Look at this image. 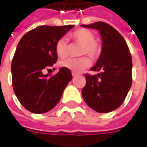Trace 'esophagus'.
<instances>
[{
	"label": "esophagus",
	"instance_id": "obj_1",
	"mask_svg": "<svg viewBox=\"0 0 147 147\" xmlns=\"http://www.w3.org/2000/svg\"><path fill=\"white\" fill-rule=\"evenodd\" d=\"M76 76H77V74H76V73H74V72H72V76H73V77Z\"/></svg>",
	"mask_w": 147,
	"mask_h": 147
}]
</instances>
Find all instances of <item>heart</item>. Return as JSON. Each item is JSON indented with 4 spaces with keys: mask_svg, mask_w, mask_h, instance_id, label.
Returning a JSON list of instances; mask_svg holds the SVG:
<instances>
[{
    "mask_svg": "<svg viewBox=\"0 0 147 147\" xmlns=\"http://www.w3.org/2000/svg\"><path fill=\"white\" fill-rule=\"evenodd\" d=\"M71 38L79 44L82 45L80 54L81 55H88V56L94 58L97 56L100 52L98 44L95 42L94 34L86 29H79L71 33ZM69 51V45L67 40L61 38L57 41L55 44V52L61 59L67 56ZM61 66L64 68L70 70L75 73L81 72L82 71L89 67L91 61L87 57H81L78 59H68L61 62Z\"/></svg>",
    "mask_w": 147,
    "mask_h": 147,
    "instance_id": "heart-1",
    "label": "heart"
}]
</instances>
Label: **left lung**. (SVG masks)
Wrapping results in <instances>:
<instances>
[{
    "label": "left lung",
    "mask_w": 147,
    "mask_h": 147,
    "mask_svg": "<svg viewBox=\"0 0 147 147\" xmlns=\"http://www.w3.org/2000/svg\"><path fill=\"white\" fill-rule=\"evenodd\" d=\"M82 27L97 30L102 41L99 59L91 70L100 71L86 74V84L82 96L97 113H105L119 108L132 84V58L123 37L110 25L98 22Z\"/></svg>",
    "instance_id": "1"
}]
</instances>
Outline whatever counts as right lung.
I'll return each instance as SVG.
<instances>
[{
  "mask_svg": "<svg viewBox=\"0 0 147 147\" xmlns=\"http://www.w3.org/2000/svg\"><path fill=\"white\" fill-rule=\"evenodd\" d=\"M74 26H42L19 41L11 65L13 88L20 103L30 112L39 114L51 110L71 80V71L64 67L53 76L45 75L44 71L58 59L57 41Z\"/></svg>",
  "mask_w": 147,
  "mask_h": 147,
  "instance_id": "right-lung-1",
  "label": "right lung"
}]
</instances>
